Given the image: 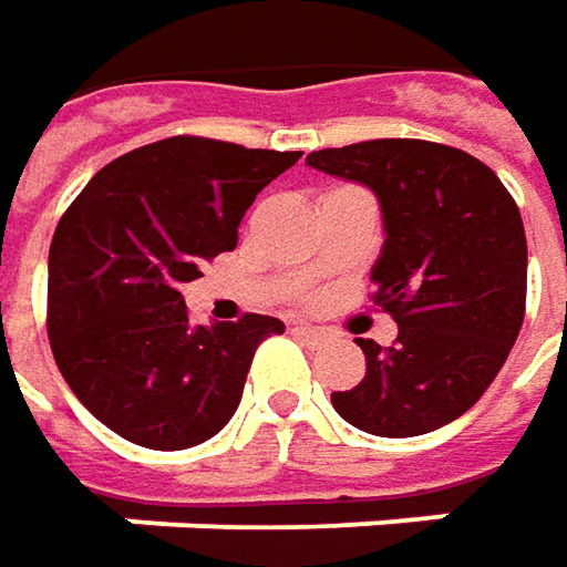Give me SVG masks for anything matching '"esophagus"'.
<instances>
[{
  "instance_id": "obj_1",
  "label": "esophagus",
  "mask_w": 567,
  "mask_h": 567,
  "mask_svg": "<svg viewBox=\"0 0 567 567\" xmlns=\"http://www.w3.org/2000/svg\"><path fill=\"white\" fill-rule=\"evenodd\" d=\"M291 332L303 339L307 344H322L326 342V332L322 329H313V326H291Z\"/></svg>"
}]
</instances>
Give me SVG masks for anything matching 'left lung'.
Returning a JSON list of instances; mask_svg holds the SVG:
<instances>
[{
  "label": "left lung",
  "instance_id": "left-lung-1",
  "mask_svg": "<svg viewBox=\"0 0 567 567\" xmlns=\"http://www.w3.org/2000/svg\"><path fill=\"white\" fill-rule=\"evenodd\" d=\"M307 166L367 185L385 245L370 301L399 322L358 339L363 380L332 408L373 436H423L474 408L515 344L527 303V238L515 197L477 156L414 137L317 150Z\"/></svg>",
  "mask_w": 567,
  "mask_h": 567
}]
</instances>
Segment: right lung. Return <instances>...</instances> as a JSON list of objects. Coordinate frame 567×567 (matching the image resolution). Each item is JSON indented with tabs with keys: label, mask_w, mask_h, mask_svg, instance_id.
<instances>
[{
	"label": "right lung",
	"mask_w": 567,
	"mask_h": 567,
	"mask_svg": "<svg viewBox=\"0 0 567 567\" xmlns=\"http://www.w3.org/2000/svg\"><path fill=\"white\" fill-rule=\"evenodd\" d=\"M301 153L178 134L103 166L50 245L47 332L71 392L122 440L178 452L216 436L276 317L190 326L182 282L238 245L247 206Z\"/></svg>",
	"instance_id": "1"
}]
</instances>
